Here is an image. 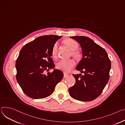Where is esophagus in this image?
<instances>
[{
	"mask_svg": "<svg viewBox=\"0 0 125 125\" xmlns=\"http://www.w3.org/2000/svg\"><path fill=\"white\" fill-rule=\"evenodd\" d=\"M69 74H67L66 73H64V77H68L69 76Z\"/></svg>",
	"mask_w": 125,
	"mask_h": 125,
	"instance_id": "1",
	"label": "esophagus"
}]
</instances>
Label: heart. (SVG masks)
Instances as JSON below:
<instances>
[{
	"label": "heart",
	"instance_id": "heart-1",
	"mask_svg": "<svg viewBox=\"0 0 125 125\" xmlns=\"http://www.w3.org/2000/svg\"><path fill=\"white\" fill-rule=\"evenodd\" d=\"M65 44L66 46L68 47L71 51H73L72 54L75 57L79 59L81 57V53L76 51L78 48V43L73 39H68L65 41ZM58 45L57 43H56L53 46L51 50V55L52 57L56 58L57 57ZM75 65V62L73 59H61L57 64V68L59 70H61L64 72H69Z\"/></svg>",
	"mask_w": 125,
	"mask_h": 125
}]
</instances>
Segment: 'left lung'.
Instances as JSON below:
<instances>
[{
	"label": "left lung",
	"instance_id": "1",
	"mask_svg": "<svg viewBox=\"0 0 125 125\" xmlns=\"http://www.w3.org/2000/svg\"><path fill=\"white\" fill-rule=\"evenodd\" d=\"M70 37L76 40L82 48L83 58L76 69L84 74H73L76 82L69 89V94L77 100L93 101L101 95L109 81L110 60L106 50L90 38L83 36Z\"/></svg>",
	"mask_w": 125,
	"mask_h": 125
}]
</instances>
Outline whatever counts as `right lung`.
I'll return each instance as SVG.
<instances>
[{
	"label": "right lung",
	"instance_id": "1",
	"mask_svg": "<svg viewBox=\"0 0 125 125\" xmlns=\"http://www.w3.org/2000/svg\"><path fill=\"white\" fill-rule=\"evenodd\" d=\"M62 36L44 35L36 38L22 48L16 61V80L23 92L33 99H42L51 95L63 77V73L54 69L51 50Z\"/></svg>",
	"mask_w": 125,
	"mask_h": 125
}]
</instances>
